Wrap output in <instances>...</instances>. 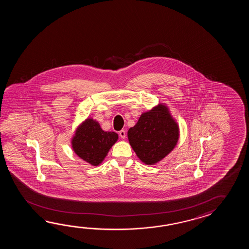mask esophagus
I'll return each instance as SVG.
<instances>
[{
	"instance_id": "34e87169",
	"label": "esophagus",
	"mask_w": 249,
	"mask_h": 249,
	"mask_svg": "<svg viewBox=\"0 0 249 249\" xmlns=\"http://www.w3.org/2000/svg\"><path fill=\"white\" fill-rule=\"evenodd\" d=\"M119 136L121 137V139H125V136H126V132H125V131L124 130H121L120 132H119Z\"/></svg>"
}]
</instances>
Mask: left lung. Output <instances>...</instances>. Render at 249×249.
Masks as SVG:
<instances>
[{"label":"left lung","instance_id":"obj_1","mask_svg":"<svg viewBox=\"0 0 249 249\" xmlns=\"http://www.w3.org/2000/svg\"><path fill=\"white\" fill-rule=\"evenodd\" d=\"M127 136L132 149L145 164H157L177 145L180 129L168 107L160 103L144 112Z\"/></svg>","mask_w":249,"mask_h":249}]
</instances>
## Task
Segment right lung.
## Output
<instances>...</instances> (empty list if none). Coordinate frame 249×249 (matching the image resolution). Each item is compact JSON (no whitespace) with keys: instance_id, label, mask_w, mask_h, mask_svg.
Listing matches in <instances>:
<instances>
[{"instance_id":"obj_1","label":"right lung","mask_w":249,"mask_h":249,"mask_svg":"<svg viewBox=\"0 0 249 249\" xmlns=\"http://www.w3.org/2000/svg\"><path fill=\"white\" fill-rule=\"evenodd\" d=\"M117 140V133L103 131L99 123L88 117L76 128L71 140V145L74 153L80 159L91 165L98 166Z\"/></svg>"}]
</instances>
